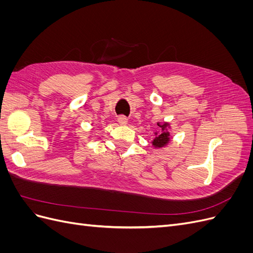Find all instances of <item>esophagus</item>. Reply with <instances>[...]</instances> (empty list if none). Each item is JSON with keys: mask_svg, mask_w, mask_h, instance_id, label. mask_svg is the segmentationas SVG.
Masks as SVG:
<instances>
[{"mask_svg": "<svg viewBox=\"0 0 253 253\" xmlns=\"http://www.w3.org/2000/svg\"><path fill=\"white\" fill-rule=\"evenodd\" d=\"M118 122L121 126H126L127 125V118L125 117V116H120L118 118Z\"/></svg>", "mask_w": 253, "mask_h": 253, "instance_id": "34e87169", "label": "esophagus"}]
</instances>
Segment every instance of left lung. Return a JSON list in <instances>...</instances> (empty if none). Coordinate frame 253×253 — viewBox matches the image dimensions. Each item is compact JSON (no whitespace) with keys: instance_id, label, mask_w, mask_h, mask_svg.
I'll return each instance as SVG.
<instances>
[{"instance_id":"obj_1","label":"left lung","mask_w":253,"mask_h":253,"mask_svg":"<svg viewBox=\"0 0 253 253\" xmlns=\"http://www.w3.org/2000/svg\"><path fill=\"white\" fill-rule=\"evenodd\" d=\"M157 126L160 127V132L155 133V138L152 141V144L154 145V148H163L170 141V133L167 131V127H169V124L165 122L164 125H160L158 122Z\"/></svg>"}]
</instances>
